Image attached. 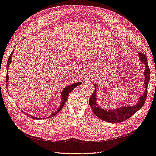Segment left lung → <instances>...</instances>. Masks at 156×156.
Listing matches in <instances>:
<instances>
[{"instance_id":"obj_1","label":"left lung","mask_w":156,"mask_h":156,"mask_svg":"<svg viewBox=\"0 0 156 156\" xmlns=\"http://www.w3.org/2000/svg\"><path fill=\"white\" fill-rule=\"evenodd\" d=\"M139 60L142 63L145 64V70H144V76H145V81H144V88L145 92L143 93L142 95L140 97V98L138 100V102L136 105L133 106H122L118 108H115L114 110H110V109H101L100 107L98 106V104L97 103V88H98L97 85L94 83V90L93 93L89 99V105L92 108L93 113L95 114L97 117L103 120H105L108 122L112 123H117V122H122L126 120L130 117L132 116L135 113L141 109L143 105H144L145 102L146 97H147V87L148 83L150 79V69H149L148 66V62L147 57L144 54H143L140 52H138Z\"/></svg>"}]
</instances>
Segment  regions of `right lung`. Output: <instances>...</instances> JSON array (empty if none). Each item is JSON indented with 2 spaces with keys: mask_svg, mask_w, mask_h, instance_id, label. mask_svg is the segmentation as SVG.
<instances>
[{
  "mask_svg": "<svg viewBox=\"0 0 156 156\" xmlns=\"http://www.w3.org/2000/svg\"><path fill=\"white\" fill-rule=\"evenodd\" d=\"M13 51H12V53H11L10 56L9 57V59H8V62H7V76H6V86H7V87H8V82H9V77H8V69H9V65H10V63L11 62V58H12V55H13ZM82 84L81 82H76V83H74L72 84H70L69 86H68V87H66L65 88H63V91L62 92V93H61V97H62V101H61V105L59 107V108H58L56 112H55L53 114H52L51 115H50L49 117H53L58 112H59L61 109H62L63 108V107L64 105V104H65L66 101H67V99H68V96L69 94V93L72 92V90H73L74 89V88L78 87V85H80ZM24 114H26L27 115H29V116L31 118H33V119H36V120H38V119H42V118H36V117H34L33 116V115H30L27 113H26L23 112Z\"/></svg>",
  "mask_w": 156,
  "mask_h": 156,
  "instance_id": "right-lung-1",
  "label": "right lung"
}]
</instances>
